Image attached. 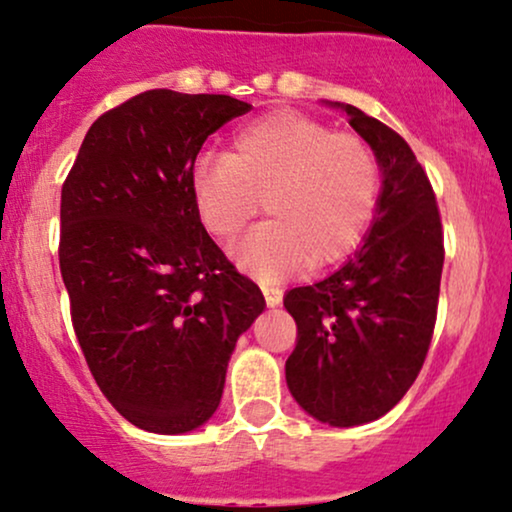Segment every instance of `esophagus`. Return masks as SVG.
Masks as SVG:
<instances>
[{"mask_svg": "<svg viewBox=\"0 0 512 512\" xmlns=\"http://www.w3.org/2000/svg\"><path fill=\"white\" fill-rule=\"evenodd\" d=\"M262 293H264V300H267L269 307H276V305L281 303V291H279V288L264 286V283H262Z\"/></svg>", "mask_w": 512, "mask_h": 512, "instance_id": "1", "label": "esophagus"}]
</instances>
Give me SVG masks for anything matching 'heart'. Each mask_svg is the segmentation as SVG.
<instances>
[{
	"label": "heart",
	"instance_id": "1",
	"mask_svg": "<svg viewBox=\"0 0 512 512\" xmlns=\"http://www.w3.org/2000/svg\"><path fill=\"white\" fill-rule=\"evenodd\" d=\"M202 226L231 240L264 212L236 248L240 267L264 281L300 267H329L357 248L379 200V164L360 135L334 133L305 114L274 112L233 135L229 157L195 164Z\"/></svg>",
	"mask_w": 512,
	"mask_h": 512
}]
</instances>
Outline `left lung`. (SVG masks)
<instances>
[{"instance_id": "obj_1", "label": "left lung", "mask_w": 512, "mask_h": 512, "mask_svg": "<svg viewBox=\"0 0 512 512\" xmlns=\"http://www.w3.org/2000/svg\"><path fill=\"white\" fill-rule=\"evenodd\" d=\"M336 107L374 150L384 181L360 250L324 281L283 298L298 324L286 384L315 420L357 427L386 415L424 365L439 305L443 231L432 183L410 145L353 104Z\"/></svg>"}]
</instances>
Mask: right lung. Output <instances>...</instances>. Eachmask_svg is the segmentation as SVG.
<instances>
[{
	"label": "right lung",
	"instance_id": "add662e5",
	"mask_svg": "<svg viewBox=\"0 0 512 512\" xmlns=\"http://www.w3.org/2000/svg\"><path fill=\"white\" fill-rule=\"evenodd\" d=\"M250 112L229 95L147 90L104 112L61 188L59 267L92 377L135 427L186 434L219 408L257 283L197 217L195 159Z\"/></svg>",
	"mask_w": 512,
	"mask_h": 512
}]
</instances>
